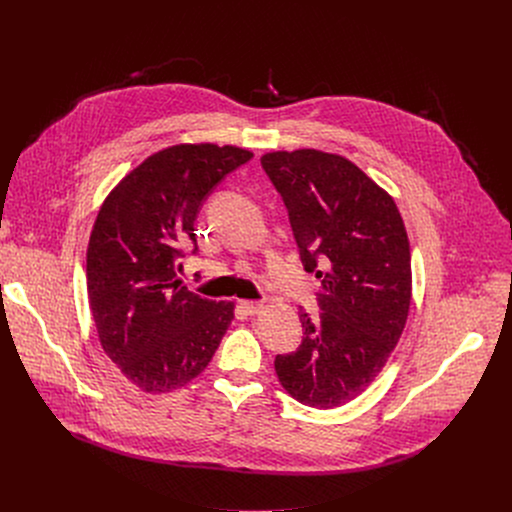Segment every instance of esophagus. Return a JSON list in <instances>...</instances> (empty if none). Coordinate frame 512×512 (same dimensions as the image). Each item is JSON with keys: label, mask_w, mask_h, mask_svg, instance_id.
<instances>
[{"label": "esophagus", "mask_w": 512, "mask_h": 512, "mask_svg": "<svg viewBox=\"0 0 512 512\" xmlns=\"http://www.w3.org/2000/svg\"><path fill=\"white\" fill-rule=\"evenodd\" d=\"M239 306H241V308H243V312H245V314H249V316H257V314H261V310L265 308L261 302H249V300L241 302Z\"/></svg>", "instance_id": "34e87169"}]
</instances>
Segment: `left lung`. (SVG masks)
<instances>
[{"label":"left lung","mask_w":512,"mask_h":512,"mask_svg":"<svg viewBox=\"0 0 512 512\" xmlns=\"http://www.w3.org/2000/svg\"><path fill=\"white\" fill-rule=\"evenodd\" d=\"M261 166L281 194L320 316L300 312L304 340L275 356L296 401L334 409L367 389L397 346L411 304V253L395 200L350 160L320 150L271 152Z\"/></svg>","instance_id":"8db88e82"}]
</instances>
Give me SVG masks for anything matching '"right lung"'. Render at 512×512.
<instances>
[{
    "mask_svg": "<svg viewBox=\"0 0 512 512\" xmlns=\"http://www.w3.org/2000/svg\"><path fill=\"white\" fill-rule=\"evenodd\" d=\"M253 154L180 143L145 158L105 198L87 249V294L99 342L145 393L196 379L235 318L233 302L200 298L178 279L182 245L196 253L202 202Z\"/></svg>",
    "mask_w": 512,
    "mask_h": 512,
    "instance_id": "1",
    "label": "right lung"
}]
</instances>
